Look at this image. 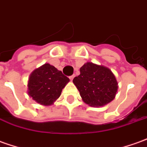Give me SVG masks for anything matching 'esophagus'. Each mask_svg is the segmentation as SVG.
Instances as JSON below:
<instances>
[{
  "mask_svg": "<svg viewBox=\"0 0 147 147\" xmlns=\"http://www.w3.org/2000/svg\"><path fill=\"white\" fill-rule=\"evenodd\" d=\"M74 77H75V75H72V76H69V79H70L71 80H72L74 79Z\"/></svg>",
  "mask_w": 147,
  "mask_h": 147,
  "instance_id": "34e87169",
  "label": "esophagus"
}]
</instances>
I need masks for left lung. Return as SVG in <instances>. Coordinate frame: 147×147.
I'll list each match as a JSON object with an SVG mask.
<instances>
[{
    "label": "left lung",
    "instance_id": "8db88e82",
    "mask_svg": "<svg viewBox=\"0 0 147 147\" xmlns=\"http://www.w3.org/2000/svg\"><path fill=\"white\" fill-rule=\"evenodd\" d=\"M84 102L91 107H101L112 101L116 95L118 83L107 67L93 63L80 67V75L73 79Z\"/></svg>",
    "mask_w": 147,
    "mask_h": 147
}]
</instances>
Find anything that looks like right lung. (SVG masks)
<instances>
[{
  "mask_svg": "<svg viewBox=\"0 0 147 147\" xmlns=\"http://www.w3.org/2000/svg\"><path fill=\"white\" fill-rule=\"evenodd\" d=\"M69 79L61 71L49 63H45L31 74L28 88V95L36 102L51 105L59 97Z\"/></svg>",
  "mask_w": 147,
  "mask_h": 147,
  "instance_id": "1",
  "label": "right lung"
}]
</instances>
